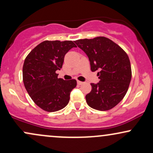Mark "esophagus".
Returning <instances> with one entry per match:
<instances>
[{"instance_id": "1", "label": "esophagus", "mask_w": 153, "mask_h": 153, "mask_svg": "<svg viewBox=\"0 0 153 153\" xmlns=\"http://www.w3.org/2000/svg\"><path fill=\"white\" fill-rule=\"evenodd\" d=\"M77 83H78V85H82V84H83V82L79 81V80H78V81H77Z\"/></svg>"}]
</instances>
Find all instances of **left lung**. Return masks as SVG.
Listing matches in <instances>:
<instances>
[{"label": "left lung", "mask_w": 153, "mask_h": 153, "mask_svg": "<svg viewBox=\"0 0 153 153\" xmlns=\"http://www.w3.org/2000/svg\"><path fill=\"white\" fill-rule=\"evenodd\" d=\"M75 43L86 54L91 71H99V82L91 83L92 90L85 96L88 105L99 111L114 108L127 94L131 81V65L127 53L104 36L79 39Z\"/></svg>", "instance_id": "left-lung-1"}]
</instances>
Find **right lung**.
Segmentation results:
<instances>
[{"label": "right lung", "mask_w": 153, "mask_h": 153, "mask_svg": "<svg viewBox=\"0 0 153 153\" xmlns=\"http://www.w3.org/2000/svg\"><path fill=\"white\" fill-rule=\"evenodd\" d=\"M74 42L44 41L31 51L24 60L23 81L26 91L39 107L48 112L65 108L71 91L76 87L75 79L58 78L57 70L62 67L64 57Z\"/></svg>", "instance_id": "add662e5"}]
</instances>
